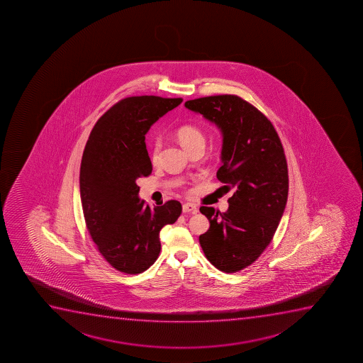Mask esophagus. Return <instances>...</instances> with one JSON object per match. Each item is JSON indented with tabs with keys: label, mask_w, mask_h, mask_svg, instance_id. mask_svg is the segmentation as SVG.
<instances>
[{
	"label": "esophagus",
	"mask_w": 363,
	"mask_h": 363,
	"mask_svg": "<svg viewBox=\"0 0 363 363\" xmlns=\"http://www.w3.org/2000/svg\"><path fill=\"white\" fill-rule=\"evenodd\" d=\"M182 211L184 213H196V206L192 203H184L182 205Z\"/></svg>",
	"instance_id": "1"
}]
</instances>
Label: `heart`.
I'll list each match as a JSON object with an SVG mask.
<instances>
[{"label":"heart","instance_id":"heart-1","mask_svg":"<svg viewBox=\"0 0 363 363\" xmlns=\"http://www.w3.org/2000/svg\"><path fill=\"white\" fill-rule=\"evenodd\" d=\"M177 138H179V143L184 145V148L187 150L189 147L199 143V142H204V135L201 133L199 128L192 125H184L182 128H179L177 131ZM162 150V141L160 140H155L153 145H152V150H150V158L153 162H157L159 158Z\"/></svg>","mask_w":363,"mask_h":363}]
</instances>
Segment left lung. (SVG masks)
Instances as JSON below:
<instances>
[{"label":"left lung","mask_w":363,"mask_h":363,"mask_svg":"<svg viewBox=\"0 0 363 363\" xmlns=\"http://www.w3.org/2000/svg\"><path fill=\"white\" fill-rule=\"evenodd\" d=\"M216 125L222 133L218 181L228 210L201 206L210 222L199 235L206 259L222 272H238L264 252L277 230L288 199V167L273 125L254 106L235 94L209 96L184 103Z\"/></svg>","instance_id":"obj_1"}]
</instances>
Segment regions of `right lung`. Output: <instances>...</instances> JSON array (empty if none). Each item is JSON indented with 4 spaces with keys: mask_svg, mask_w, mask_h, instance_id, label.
Wrapping results in <instances>:
<instances>
[{
    "mask_svg": "<svg viewBox=\"0 0 363 363\" xmlns=\"http://www.w3.org/2000/svg\"><path fill=\"white\" fill-rule=\"evenodd\" d=\"M182 99L136 96L106 111L82 154L80 196L86 226L99 252L120 272H145L158 259L159 233L176 222L181 203L150 208L138 198L136 179L150 175L145 135Z\"/></svg>",
    "mask_w": 363,
    "mask_h": 363,
    "instance_id": "right-lung-1",
    "label": "right lung"
}]
</instances>
